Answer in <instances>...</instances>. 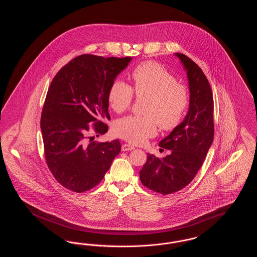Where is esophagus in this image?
Returning <instances> with one entry per match:
<instances>
[{
    "instance_id": "obj_1",
    "label": "esophagus",
    "mask_w": 257,
    "mask_h": 257,
    "mask_svg": "<svg viewBox=\"0 0 257 257\" xmlns=\"http://www.w3.org/2000/svg\"><path fill=\"white\" fill-rule=\"evenodd\" d=\"M133 149H135V147L131 145H128V144H124L121 147L122 151H129V150H133Z\"/></svg>"
}]
</instances>
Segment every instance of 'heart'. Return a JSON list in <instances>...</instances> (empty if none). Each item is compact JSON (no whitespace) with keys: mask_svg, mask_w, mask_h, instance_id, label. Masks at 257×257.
<instances>
[{"mask_svg":"<svg viewBox=\"0 0 257 257\" xmlns=\"http://www.w3.org/2000/svg\"><path fill=\"white\" fill-rule=\"evenodd\" d=\"M134 90L120 80L111 83L108 99L111 109L117 113L129 109L134 98L148 96L146 115H130L117 120L113 130L123 140L143 145L157 134L158 124L164 131H171L182 122L190 105V93L177 78L155 61L138 65L131 73Z\"/></svg>","mask_w":257,"mask_h":257,"instance_id":"heart-1","label":"heart"}]
</instances>
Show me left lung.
<instances>
[{
    "instance_id": "obj_1",
    "label": "left lung",
    "mask_w": 257,
    "mask_h": 257,
    "mask_svg": "<svg viewBox=\"0 0 257 257\" xmlns=\"http://www.w3.org/2000/svg\"><path fill=\"white\" fill-rule=\"evenodd\" d=\"M175 56L187 71L189 110L183 121L160 142L159 147L171 150V154L163 159L148 154L147 163L140 171L143 185L165 196L191 183L214 140V100L207 78L186 55L175 53Z\"/></svg>"
}]
</instances>
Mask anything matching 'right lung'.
I'll list each match as a JSON object with an SVG mask.
<instances>
[{"label": "right lung", "mask_w": 257, "mask_h": 257, "mask_svg": "<svg viewBox=\"0 0 257 257\" xmlns=\"http://www.w3.org/2000/svg\"><path fill=\"white\" fill-rule=\"evenodd\" d=\"M131 60L81 55L50 85L40 119L44 154L53 176L70 191L83 193L100 183L121 150L118 140L97 143L87 132L93 123L97 136L107 133L109 89Z\"/></svg>", "instance_id": "add662e5"}]
</instances>
